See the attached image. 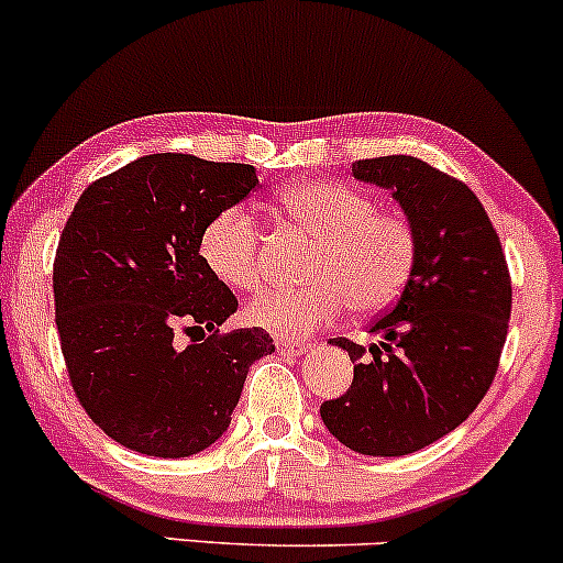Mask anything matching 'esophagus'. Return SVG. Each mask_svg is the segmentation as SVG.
Returning <instances> with one entry per match:
<instances>
[{"instance_id": "obj_1", "label": "esophagus", "mask_w": 563, "mask_h": 563, "mask_svg": "<svg viewBox=\"0 0 563 563\" xmlns=\"http://www.w3.org/2000/svg\"><path fill=\"white\" fill-rule=\"evenodd\" d=\"M275 346L277 352L286 354V357H299V354L309 352V344H303V341H290V339H275Z\"/></svg>"}]
</instances>
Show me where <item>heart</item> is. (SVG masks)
<instances>
[{"mask_svg": "<svg viewBox=\"0 0 563 563\" xmlns=\"http://www.w3.org/2000/svg\"><path fill=\"white\" fill-rule=\"evenodd\" d=\"M277 211L312 238L299 288L262 290L245 303V320L299 339L328 325L349 307L373 314L391 307L410 283L418 232L405 214L380 211L371 192L333 179L283 187ZM200 260L224 286L254 290L262 280V245L254 217L241 206L222 209L200 232Z\"/></svg>", "mask_w": 563, "mask_h": 563, "instance_id": "heart-1", "label": "heart"}]
</instances>
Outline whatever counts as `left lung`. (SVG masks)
Listing matches in <instances>:
<instances>
[{"mask_svg": "<svg viewBox=\"0 0 563 563\" xmlns=\"http://www.w3.org/2000/svg\"><path fill=\"white\" fill-rule=\"evenodd\" d=\"M352 174L391 190L418 232V256L402 296L371 325L384 341L333 339L354 378L320 416L349 450L399 457L450 434L484 399L508 335L510 275L466 183L412 156L354 161Z\"/></svg>", "mask_w": 563, "mask_h": 563, "instance_id": "8db88e82", "label": "left lung"}]
</instances>
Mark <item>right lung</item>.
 <instances>
[{
	"label": "right lung",
	"mask_w": 563,
	"mask_h": 563,
	"mask_svg": "<svg viewBox=\"0 0 563 563\" xmlns=\"http://www.w3.org/2000/svg\"><path fill=\"white\" fill-rule=\"evenodd\" d=\"M260 185L249 164L153 153L92 183L57 243L55 325L76 399L124 448L187 457L228 431L264 328L219 333L235 294L200 260V232ZM198 330L179 347L173 333ZM192 339V335H190Z\"/></svg>",
	"instance_id": "obj_1"
}]
</instances>
